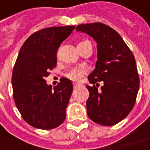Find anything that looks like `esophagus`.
Here are the masks:
<instances>
[{
  "mask_svg": "<svg viewBox=\"0 0 150 150\" xmlns=\"http://www.w3.org/2000/svg\"><path fill=\"white\" fill-rule=\"evenodd\" d=\"M79 86H80L79 84H76V83H74V88H77V87H79Z\"/></svg>",
  "mask_w": 150,
  "mask_h": 150,
  "instance_id": "esophagus-1",
  "label": "esophagus"
}]
</instances>
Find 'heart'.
Here are the masks:
<instances>
[{
    "instance_id": "obj_1",
    "label": "heart",
    "mask_w": 150,
    "mask_h": 150,
    "mask_svg": "<svg viewBox=\"0 0 150 150\" xmlns=\"http://www.w3.org/2000/svg\"><path fill=\"white\" fill-rule=\"evenodd\" d=\"M86 41H88V40H84V41H81L80 43L86 42ZM86 74V69L84 68H72L66 73L65 76H67L69 79L76 81H79Z\"/></svg>"
}]
</instances>
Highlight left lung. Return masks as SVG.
Listing matches in <instances>:
<instances>
[{
    "instance_id": "8db88e82",
    "label": "left lung",
    "mask_w": 150,
    "mask_h": 150,
    "mask_svg": "<svg viewBox=\"0 0 150 150\" xmlns=\"http://www.w3.org/2000/svg\"><path fill=\"white\" fill-rule=\"evenodd\" d=\"M76 30L98 43L96 69L88 76L93 85L87 86L88 117L101 125H114L127 117L136 102L140 79L134 56L118 33L103 23L79 25Z\"/></svg>"
}]
</instances>
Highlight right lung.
I'll use <instances>...</instances> for the list:
<instances>
[{
    "label": "right lung",
    "mask_w": 150,
    "mask_h": 150,
    "mask_svg": "<svg viewBox=\"0 0 150 150\" xmlns=\"http://www.w3.org/2000/svg\"><path fill=\"white\" fill-rule=\"evenodd\" d=\"M75 26L43 29L28 38L23 44L14 64L13 96L23 119L40 129L58 127L65 119L73 84L62 77L53 89L45 77L57 65V51Z\"/></svg>",
    "instance_id": "1"
}]
</instances>
